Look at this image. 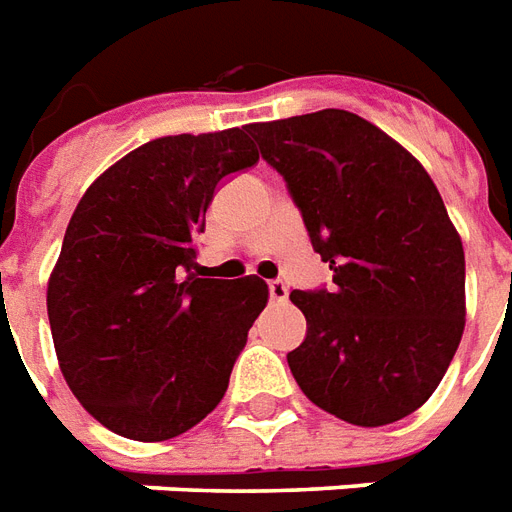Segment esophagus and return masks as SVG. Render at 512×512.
Masks as SVG:
<instances>
[{
	"label": "esophagus",
	"instance_id": "34e87169",
	"mask_svg": "<svg viewBox=\"0 0 512 512\" xmlns=\"http://www.w3.org/2000/svg\"><path fill=\"white\" fill-rule=\"evenodd\" d=\"M268 292H271L273 303H284V300H287V284L279 282V279L268 284Z\"/></svg>",
	"mask_w": 512,
	"mask_h": 512
}]
</instances>
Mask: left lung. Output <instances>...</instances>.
I'll return each instance as SVG.
<instances>
[{"label": "left lung", "mask_w": 512, "mask_h": 512, "mask_svg": "<svg viewBox=\"0 0 512 512\" xmlns=\"http://www.w3.org/2000/svg\"><path fill=\"white\" fill-rule=\"evenodd\" d=\"M287 182L333 284L292 290L306 338L287 354L303 395L357 427L427 403L464 333V249L438 187L365 117L322 109L249 123Z\"/></svg>", "instance_id": "1"}]
</instances>
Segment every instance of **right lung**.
I'll list each match as a JSON object with an SVG mask.
<instances>
[{
  "label": "right lung",
  "instance_id": "right-lung-1",
  "mask_svg": "<svg viewBox=\"0 0 512 512\" xmlns=\"http://www.w3.org/2000/svg\"><path fill=\"white\" fill-rule=\"evenodd\" d=\"M257 161L247 126L161 136L74 209L48 282L50 333L74 397L123 438H177L228 389L268 284L204 279L193 241L217 185Z\"/></svg>",
  "mask_w": 512,
  "mask_h": 512
}]
</instances>
